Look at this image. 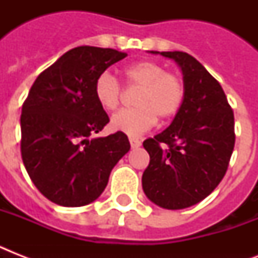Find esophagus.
I'll use <instances>...</instances> for the list:
<instances>
[{
  "label": "esophagus",
  "instance_id": "34e87169",
  "mask_svg": "<svg viewBox=\"0 0 258 258\" xmlns=\"http://www.w3.org/2000/svg\"><path fill=\"white\" fill-rule=\"evenodd\" d=\"M130 145H131V147H133V149H138V147L141 146V141H139V139H137V138L130 137Z\"/></svg>",
  "mask_w": 258,
  "mask_h": 258
}]
</instances>
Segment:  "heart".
Wrapping results in <instances>:
<instances>
[{
	"mask_svg": "<svg viewBox=\"0 0 258 258\" xmlns=\"http://www.w3.org/2000/svg\"><path fill=\"white\" fill-rule=\"evenodd\" d=\"M128 86L141 87L135 96V108H125L111 117V127L131 137L149 131L159 119H170L182 107L183 84L175 75L166 72L157 62L139 61L123 71ZM93 93L101 108L113 111L121 96L120 84L112 75L103 72L93 84Z\"/></svg>",
	"mask_w": 258,
	"mask_h": 258,
	"instance_id": "obj_1",
	"label": "heart"
}]
</instances>
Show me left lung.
<instances>
[{
    "instance_id": "1",
    "label": "left lung",
    "mask_w": 258,
    "mask_h": 258,
    "mask_svg": "<svg viewBox=\"0 0 258 258\" xmlns=\"http://www.w3.org/2000/svg\"><path fill=\"white\" fill-rule=\"evenodd\" d=\"M178 64L184 97L171 124L143 147L150 165L142 176L146 197L163 209L190 208L218 186L234 149V115L220 83L184 52H155Z\"/></svg>"
}]
</instances>
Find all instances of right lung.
I'll use <instances>...</instances> for the list:
<instances>
[{"instance_id":"obj_1","label":"right lung","mask_w":258,"mask_h":258,"mask_svg":"<svg viewBox=\"0 0 258 258\" xmlns=\"http://www.w3.org/2000/svg\"><path fill=\"white\" fill-rule=\"evenodd\" d=\"M127 53L78 46L40 74L22 105L21 155L34 186L67 208L84 206L104 191L109 174L128 153L120 131L92 138L109 121L93 84Z\"/></svg>"}]
</instances>
